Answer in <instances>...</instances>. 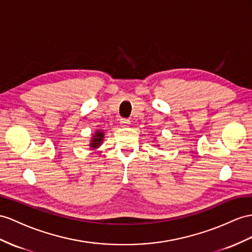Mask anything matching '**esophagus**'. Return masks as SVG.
<instances>
[{
    "label": "esophagus",
    "instance_id": "obj_1",
    "mask_svg": "<svg viewBox=\"0 0 252 252\" xmlns=\"http://www.w3.org/2000/svg\"><path fill=\"white\" fill-rule=\"evenodd\" d=\"M130 124H131V121L128 120V119H126V118L120 119L121 126H130Z\"/></svg>",
    "mask_w": 252,
    "mask_h": 252
}]
</instances>
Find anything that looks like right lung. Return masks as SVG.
<instances>
[{
  "mask_svg": "<svg viewBox=\"0 0 252 252\" xmlns=\"http://www.w3.org/2000/svg\"><path fill=\"white\" fill-rule=\"evenodd\" d=\"M103 138H104V132L101 130L95 131L94 135L92 138V141H90V144H89L90 148H92V149H96L99 146H101Z\"/></svg>",
  "mask_w": 252,
  "mask_h": 252,
  "instance_id": "1",
  "label": "right lung"
}]
</instances>
